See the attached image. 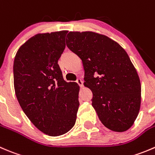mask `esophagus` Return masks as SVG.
Returning <instances> with one entry per match:
<instances>
[{
    "label": "esophagus",
    "mask_w": 155,
    "mask_h": 155,
    "mask_svg": "<svg viewBox=\"0 0 155 155\" xmlns=\"http://www.w3.org/2000/svg\"><path fill=\"white\" fill-rule=\"evenodd\" d=\"M76 83H77L80 87H83V81L81 78H78L77 81H76Z\"/></svg>",
    "instance_id": "34e87169"
}]
</instances>
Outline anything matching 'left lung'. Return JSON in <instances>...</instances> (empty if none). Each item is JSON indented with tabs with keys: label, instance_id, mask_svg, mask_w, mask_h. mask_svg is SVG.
Wrapping results in <instances>:
<instances>
[{
	"label": "left lung",
	"instance_id": "1",
	"mask_svg": "<svg viewBox=\"0 0 155 155\" xmlns=\"http://www.w3.org/2000/svg\"><path fill=\"white\" fill-rule=\"evenodd\" d=\"M66 45L82 60L84 86L93 93L92 105L102 124L115 132L130 129L140 108L141 84L127 52L92 31H70Z\"/></svg>",
	"mask_w": 155,
	"mask_h": 155
}]
</instances>
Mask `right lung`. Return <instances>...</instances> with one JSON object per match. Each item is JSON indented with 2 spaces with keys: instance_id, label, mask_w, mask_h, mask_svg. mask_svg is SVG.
<instances>
[{
  "instance_id": "add662e5",
  "label": "right lung",
  "mask_w": 155,
  "mask_h": 155,
  "mask_svg": "<svg viewBox=\"0 0 155 155\" xmlns=\"http://www.w3.org/2000/svg\"><path fill=\"white\" fill-rule=\"evenodd\" d=\"M67 31L38 34L19 47L13 63L16 98L31 123L45 134L69 131L77 118L79 86L64 81L58 60Z\"/></svg>"
}]
</instances>
